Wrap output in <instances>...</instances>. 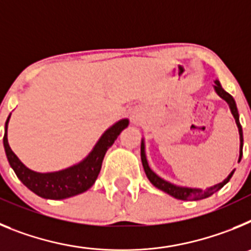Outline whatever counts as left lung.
<instances>
[{
  "instance_id": "8db88e82",
  "label": "left lung",
  "mask_w": 251,
  "mask_h": 251,
  "mask_svg": "<svg viewBox=\"0 0 251 251\" xmlns=\"http://www.w3.org/2000/svg\"><path fill=\"white\" fill-rule=\"evenodd\" d=\"M215 90L219 95H220L221 98L224 100L227 101L230 106V110H231L232 115H234L235 122L238 124L239 128V134H240V157H239V162L241 161V157H243V128H241V124L239 122V113H238V108H236V104H235L234 98H232L231 95L229 93H226L225 90L223 89V86L220 85L219 81H215ZM141 159H142V165H143V168H145V172L147 175L148 179L151 181L153 186H156L157 188L162 190V191H165L166 194L171 195L175 199H178V200H185V201H192V200H202V199H206V197L211 196L212 194L217 192L220 188H223L226 183L229 182V179L231 178V176L234 175V171H232L231 174L229 175V177L224 181V182L219 183V185H215L212 187L207 188L206 191H202L200 188H188V187H178V186H175L172 183L167 182L165 179H162L161 177L157 176L154 172L150 168L147 163V159H146V154H145V143L142 142L141 143Z\"/></svg>"
}]
</instances>
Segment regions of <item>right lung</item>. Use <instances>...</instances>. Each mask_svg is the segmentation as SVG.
Returning a JSON list of instances; mask_svg holds the SVG:
<instances>
[{
  "label": "right lung",
  "instance_id": "obj_1",
  "mask_svg": "<svg viewBox=\"0 0 251 251\" xmlns=\"http://www.w3.org/2000/svg\"><path fill=\"white\" fill-rule=\"evenodd\" d=\"M8 119H10V117L4 124L3 146L10 166L13 168L16 176L26 187L30 188L31 191L39 195L40 197L51 199V200H63V199H68V197L75 196V195H79L86 190H89L94 185L95 179L100 172L105 152L114 143L122 130L128 127V123H129L128 119H122L118 123H115L113 127H110L101 136L92 153L79 165L59 171V172L39 174V172L28 170L27 167L22 165L21 161L17 158L16 154L12 152V150L8 146Z\"/></svg>",
  "mask_w": 251,
  "mask_h": 251
}]
</instances>
